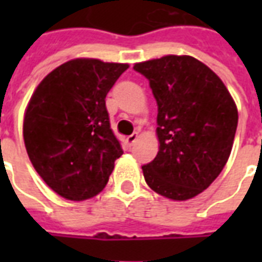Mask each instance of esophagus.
<instances>
[{
	"instance_id": "34e87169",
	"label": "esophagus",
	"mask_w": 262,
	"mask_h": 262,
	"mask_svg": "<svg viewBox=\"0 0 262 262\" xmlns=\"http://www.w3.org/2000/svg\"><path fill=\"white\" fill-rule=\"evenodd\" d=\"M139 139V133H133V135H130V136H127L126 137V143H127V145H133V144L136 143V140Z\"/></svg>"
}]
</instances>
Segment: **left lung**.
Masks as SVG:
<instances>
[{
    "instance_id": "left-lung-1",
    "label": "left lung",
    "mask_w": 262,
    "mask_h": 262,
    "mask_svg": "<svg viewBox=\"0 0 262 262\" xmlns=\"http://www.w3.org/2000/svg\"><path fill=\"white\" fill-rule=\"evenodd\" d=\"M158 103L159 152L144 164L145 182L175 201L200 194L222 172L231 154L238 110L215 72L190 55L135 63Z\"/></svg>"
}]
</instances>
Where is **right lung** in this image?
I'll return each instance as SVG.
<instances>
[{
	"mask_svg": "<svg viewBox=\"0 0 262 262\" xmlns=\"http://www.w3.org/2000/svg\"><path fill=\"white\" fill-rule=\"evenodd\" d=\"M127 63L71 59L40 81L24 115L27 154L61 197L83 201L104 189L122 155L110 127L106 95Z\"/></svg>",
	"mask_w": 262,
	"mask_h": 262,
	"instance_id": "1",
	"label": "right lung"
}]
</instances>
